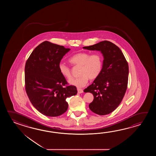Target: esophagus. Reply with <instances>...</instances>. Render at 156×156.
Returning <instances> with one entry per match:
<instances>
[{
    "mask_svg": "<svg viewBox=\"0 0 156 156\" xmlns=\"http://www.w3.org/2000/svg\"><path fill=\"white\" fill-rule=\"evenodd\" d=\"M77 93L79 94H81V93H83V90L81 89H77Z\"/></svg>",
    "mask_w": 156,
    "mask_h": 156,
    "instance_id": "obj_1",
    "label": "esophagus"
}]
</instances>
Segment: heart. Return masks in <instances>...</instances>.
Returning a JSON list of instances; mask_svg holds the SVG:
<instances>
[{"mask_svg":"<svg viewBox=\"0 0 156 156\" xmlns=\"http://www.w3.org/2000/svg\"><path fill=\"white\" fill-rule=\"evenodd\" d=\"M69 62L75 66H80V76L70 80L71 85L77 87H83L85 86L90 79H96L101 73L103 69V59L99 53L90 55L87 52L77 53L69 58ZM58 70L62 76L67 79L71 77V71L69 67L63 63L58 65Z\"/></svg>","mask_w":156,"mask_h":156,"instance_id":"b5f03b06","label":"heart"}]
</instances>
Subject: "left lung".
<instances>
[{
    "mask_svg": "<svg viewBox=\"0 0 156 156\" xmlns=\"http://www.w3.org/2000/svg\"><path fill=\"white\" fill-rule=\"evenodd\" d=\"M83 48L101 51L104 56L102 71L93 83L84 90L92 93L90 109L100 115L113 112L119 105L126 92L129 66L123 52L115 44L101 41Z\"/></svg>",
    "mask_w": 156,
    "mask_h": 156,
    "instance_id": "1",
    "label": "left lung"
}]
</instances>
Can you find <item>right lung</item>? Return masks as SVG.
Listing matches in <instances>:
<instances>
[{
  "label": "right lung",
  "mask_w": 156,
  "mask_h": 156,
  "mask_svg": "<svg viewBox=\"0 0 156 156\" xmlns=\"http://www.w3.org/2000/svg\"><path fill=\"white\" fill-rule=\"evenodd\" d=\"M70 48L44 41L33 50L25 65V89L33 106L48 116H57L68 108L67 98L76 95V86L68 85L58 65Z\"/></svg>",
  "instance_id": "add662e5"
}]
</instances>
